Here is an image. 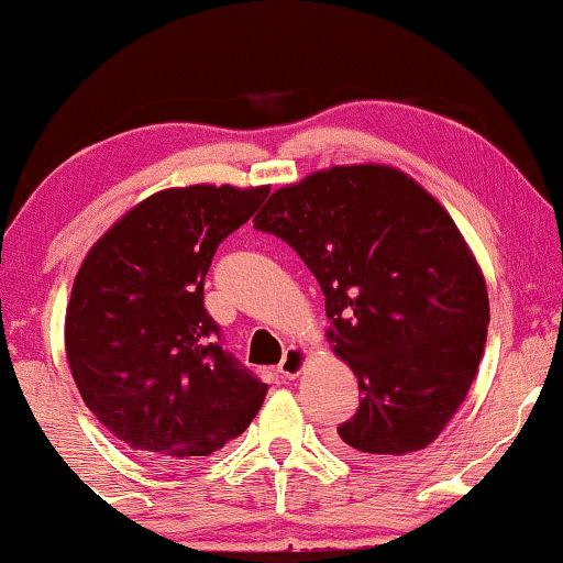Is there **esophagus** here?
<instances>
[{"instance_id": "1", "label": "esophagus", "mask_w": 563, "mask_h": 563, "mask_svg": "<svg viewBox=\"0 0 563 563\" xmlns=\"http://www.w3.org/2000/svg\"><path fill=\"white\" fill-rule=\"evenodd\" d=\"M308 349H302V346H289L287 352H284V360H282V364H279V375L284 377V379H295L299 372H302V367L305 364H308Z\"/></svg>"}]
</instances>
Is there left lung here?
Segmentation results:
<instances>
[{"mask_svg":"<svg viewBox=\"0 0 563 563\" xmlns=\"http://www.w3.org/2000/svg\"><path fill=\"white\" fill-rule=\"evenodd\" d=\"M253 224L316 276L328 341L360 383L335 448L393 463L432 444L468 396L488 325L484 272L442 203L398 167L335 165L274 191Z\"/></svg>","mask_w":563,"mask_h":563,"instance_id":"left-lung-1","label":"left lung"}]
</instances>
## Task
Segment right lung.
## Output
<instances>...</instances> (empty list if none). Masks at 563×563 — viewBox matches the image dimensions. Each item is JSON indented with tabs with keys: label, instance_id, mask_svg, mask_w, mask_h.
<instances>
[{
	"label": "right lung",
	"instance_id": "1",
	"mask_svg": "<svg viewBox=\"0 0 563 563\" xmlns=\"http://www.w3.org/2000/svg\"><path fill=\"white\" fill-rule=\"evenodd\" d=\"M266 196L268 186L157 191L79 266L64 323L71 377L95 419L139 455H211L264 404L268 385L222 349L203 276Z\"/></svg>",
	"mask_w": 563,
	"mask_h": 563
}]
</instances>
